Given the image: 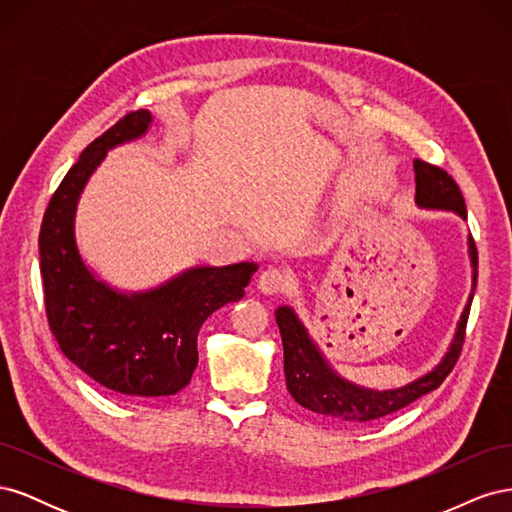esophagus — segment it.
<instances>
[{
    "instance_id": "1",
    "label": "esophagus",
    "mask_w": 512,
    "mask_h": 512,
    "mask_svg": "<svg viewBox=\"0 0 512 512\" xmlns=\"http://www.w3.org/2000/svg\"><path fill=\"white\" fill-rule=\"evenodd\" d=\"M292 284V277L286 269H277V267H269L267 271H262V275L258 277V288L260 292L265 294H280L286 292Z\"/></svg>"
}]
</instances>
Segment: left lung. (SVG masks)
Wrapping results in <instances>:
<instances>
[{
	"instance_id": "left-lung-1",
	"label": "left lung",
	"mask_w": 512,
	"mask_h": 512,
	"mask_svg": "<svg viewBox=\"0 0 512 512\" xmlns=\"http://www.w3.org/2000/svg\"><path fill=\"white\" fill-rule=\"evenodd\" d=\"M414 181H416L414 198L418 207L453 211L459 215V218L468 220L466 203H463L459 185L451 175L446 173V170L423 160H414ZM468 247H470V260H472V292L457 322L453 342L448 346L446 354L442 356V361L433 367L429 374L416 378L406 386H401V389L374 391V389H365V386L344 380L329 365V361L324 359V354L320 352L314 339L309 337L303 322L299 320L297 314H294V309L288 305L277 307L275 320H277V327H280L282 344H284V374H286V386L292 399L316 414L342 418V421H352V423H367V421H374V418H382L386 414L406 408L418 397L438 389V386L444 382V378L453 371L461 354L463 339H466V324H468L470 305L474 299L476 277H478V252L472 237L468 239Z\"/></svg>"
}]
</instances>
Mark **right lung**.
Returning <instances> with one entry per match:
<instances>
[{"label":"right lung","instance_id":"right-lung-1","mask_svg":"<svg viewBox=\"0 0 512 512\" xmlns=\"http://www.w3.org/2000/svg\"><path fill=\"white\" fill-rule=\"evenodd\" d=\"M151 121L149 111L130 113L85 147L46 207L38 239L46 318L61 352L104 389L130 399L188 386L203 322L243 299L258 271L256 262L194 267L158 288L121 292L87 269L74 235L81 192L106 151L141 138Z\"/></svg>","mask_w":512,"mask_h":512}]
</instances>
